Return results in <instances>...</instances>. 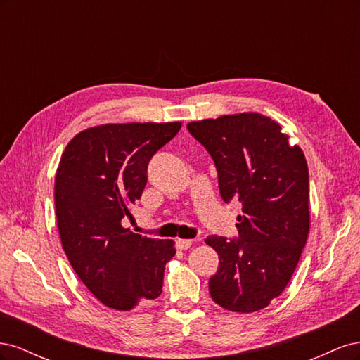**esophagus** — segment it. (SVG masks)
<instances>
[{
  "label": "esophagus",
  "instance_id": "esophagus-1",
  "mask_svg": "<svg viewBox=\"0 0 360 360\" xmlns=\"http://www.w3.org/2000/svg\"><path fill=\"white\" fill-rule=\"evenodd\" d=\"M192 245H193V242H192V240H188V238H179V240H177V248H179L180 250H186V249H189Z\"/></svg>",
  "mask_w": 360,
  "mask_h": 360
}]
</instances>
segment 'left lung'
<instances>
[{"label": "left lung", "mask_w": 360, "mask_h": 360, "mask_svg": "<svg viewBox=\"0 0 360 360\" xmlns=\"http://www.w3.org/2000/svg\"><path fill=\"white\" fill-rule=\"evenodd\" d=\"M188 130L214 162L222 200L243 205L237 237L205 238L219 255L210 296L228 311L263 309L287 287L307 243V159L276 122L258 112L193 122Z\"/></svg>", "instance_id": "8db88e82"}]
</instances>
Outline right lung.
Here are the masks:
<instances>
[{
    "instance_id": "right-lung-1",
    "label": "right lung",
    "mask_w": 360,
    "mask_h": 360,
    "mask_svg": "<svg viewBox=\"0 0 360 360\" xmlns=\"http://www.w3.org/2000/svg\"><path fill=\"white\" fill-rule=\"evenodd\" d=\"M181 123L103 124L68 144L56 177L63 249L73 270L103 304L130 311L160 296L172 240L123 228L147 184L148 162Z\"/></svg>"
}]
</instances>
